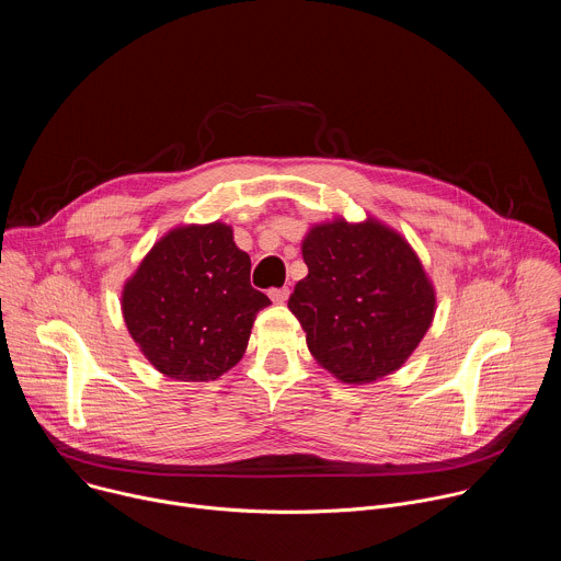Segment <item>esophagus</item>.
<instances>
[{
  "mask_svg": "<svg viewBox=\"0 0 561 561\" xmlns=\"http://www.w3.org/2000/svg\"><path fill=\"white\" fill-rule=\"evenodd\" d=\"M288 295H290L288 286H284V288H271V290H268V297H271L275 304H284V301L288 299Z\"/></svg>",
  "mask_w": 561,
  "mask_h": 561,
  "instance_id": "obj_1",
  "label": "esophagus"
}]
</instances>
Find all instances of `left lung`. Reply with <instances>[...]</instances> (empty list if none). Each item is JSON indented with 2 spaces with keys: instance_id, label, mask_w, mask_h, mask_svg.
I'll use <instances>...</instances> for the list:
<instances>
[{
  "instance_id": "left-lung-1",
  "label": "left lung",
  "mask_w": 561,
  "mask_h": 561,
  "mask_svg": "<svg viewBox=\"0 0 561 561\" xmlns=\"http://www.w3.org/2000/svg\"><path fill=\"white\" fill-rule=\"evenodd\" d=\"M308 275L288 308L317 364L344 383L402 368L435 317V286L394 228L375 217L314 224L301 239Z\"/></svg>"
}]
</instances>
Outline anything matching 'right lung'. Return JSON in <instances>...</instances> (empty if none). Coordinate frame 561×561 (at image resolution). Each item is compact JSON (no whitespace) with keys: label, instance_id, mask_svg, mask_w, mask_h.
Segmentation results:
<instances>
[{"label":"right lung","instance_id":"right-lung-1","mask_svg":"<svg viewBox=\"0 0 561 561\" xmlns=\"http://www.w3.org/2000/svg\"><path fill=\"white\" fill-rule=\"evenodd\" d=\"M268 304L251 286V257L224 221L171 228L122 290L130 337L159 373L178 381H210L230 370Z\"/></svg>","mask_w":561,"mask_h":561}]
</instances>
